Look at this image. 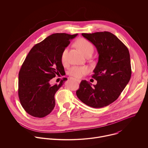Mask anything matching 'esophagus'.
<instances>
[{
    "instance_id": "esophagus-1",
    "label": "esophagus",
    "mask_w": 148,
    "mask_h": 148,
    "mask_svg": "<svg viewBox=\"0 0 148 148\" xmlns=\"http://www.w3.org/2000/svg\"><path fill=\"white\" fill-rule=\"evenodd\" d=\"M76 81H77L78 83H80L81 80H79V79H76Z\"/></svg>"
}]
</instances>
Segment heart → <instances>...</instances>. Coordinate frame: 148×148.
Segmentation results:
<instances>
[{
    "mask_svg": "<svg viewBox=\"0 0 148 148\" xmlns=\"http://www.w3.org/2000/svg\"><path fill=\"white\" fill-rule=\"evenodd\" d=\"M77 47L83 51L86 56L88 54H92L94 51V46L93 44L85 38L79 39L76 42ZM68 52L67 48H65L61 55V62L63 64H66L68 61ZM88 69L86 66H73L69 71V74L76 78H80L86 74Z\"/></svg>",
    "mask_w": 148,
    "mask_h": 148,
    "instance_id": "obj_1",
    "label": "heart"
}]
</instances>
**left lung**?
Returning a JSON list of instances; mask_svg holds the SVG:
<instances>
[{"label":"left lung","instance_id":"1","mask_svg":"<svg viewBox=\"0 0 148 148\" xmlns=\"http://www.w3.org/2000/svg\"><path fill=\"white\" fill-rule=\"evenodd\" d=\"M82 35L97 48L99 61L92 77L97 83L92 86L86 80H82L76 95L91 107L107 106L119 98L130 80L131 66L128 49L108 32Z\"/></svg>","mask_w":148,"mask_h":148}]
</instances>
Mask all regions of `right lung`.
Listing matches in <instances>:
<instances>
[{"instance_id":"obj_1","label":"right lung","mask_w":148,"mask_h":148,"mask_svg":"<svg viewBox=\"0 0 148 148\" xmlns=\"http://www.w3.org/2000/svg\"><path fill=\"white\" fill-rule=\"evenodd\" d=\"M77 34H53L36 44L26 56L18 73V95L24 110L30 115L43 118L55 106V94L66 79L51 84V79L65 72L61 55Z\"/></svg>"}]
</instances>
